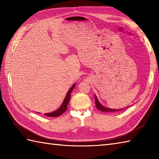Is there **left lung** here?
Listing matches in <instances>:
<instances>
[{
	"mask_svg": "<svg viewBox=\"0 0 159 159\" xmlns=\"http://www.w3.org/2000/svg\"><path fill=\"white\" fill-rule=\"evenodd\" d=\"M95 102H96V107L98 110L102 111V112H115V111H120L122 109H111L109 108H106L101 105V104L99 102L98 100L97 97L95 96Z\"/></svg>",
	"mask_w": 159,
	"mask_h": 159,
	"instance_id": "left-lung-1",
	"label": "left lung"
}]
</instances>
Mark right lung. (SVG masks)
I'll return each mask as SVG.
<instances>
[{
	"label": "right lung",
	"instance_id": "add662e5",
	"mask_svg": "<svg viewBox=\"0 0 159 159\" xmlns=\"http://www.w3.org/2000/svg\"><path fill=\"white\" fill-rule=\"evenodd\" d=\"M76 84H74V85L72 86V87L69 89L68 92L67 93V95L65 98V99H64V101L63 104H61V106L60 107V108L59 109H57V111H54V112L52 113H45L44 115L46 116H48V117H58L61 115L63 114L65 111L67 110V104H68L69 102H70V94L72 93V90L74 89V87H75Z\"/></svg>",
	"mask_w": 159,
	"mask_h": 159
}]
</instances>
